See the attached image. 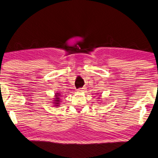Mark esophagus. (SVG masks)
I'll list each match as a JSON object with an SVG mask.
<instances>
[{"mask_svg": "<svg viewBox=\"0 0 158 158\" xmlns=\"http://www.w3.org/2000/svg\"><path fill=\"white\" fill-rule=\"evenodd\" d=\"M85 88H79L78 89V91H80V92H83V91H85Z\"/></svg>", "mask_w": 158, "mask_h": 158, "instance_id": "esophagus-1", "label": "esophagus"}]
</instances>
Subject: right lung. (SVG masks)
<instances>
[{
    "label": "right lung",
    "mask_w": 158,
    "mask_h": 158,
    "mask_svg": "<svg viewBox=\"0 0 158 158\" xmlns=\"http://www.w3.org/2000/svg\"><path fill=\"white\" fill-rule=\"evenodd\" d=\"M57 94H58V93H57ZM56 100H54V101L56 102H54V103H55L56 105H57V104H59L58 102H59V95H57V94H56Z\"/></svg>",
    "instance_id": "add662e5"
}]
</instances>
